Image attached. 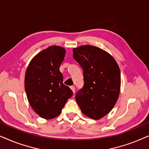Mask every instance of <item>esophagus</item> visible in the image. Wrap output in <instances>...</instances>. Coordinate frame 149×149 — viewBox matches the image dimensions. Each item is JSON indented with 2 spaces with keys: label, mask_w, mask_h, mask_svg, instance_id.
<instances>
[{
  "label": "esophagus",
  "mask_w": 149,
  "mask_h": 149,
  "mask_svg": "<svg viewBox=\"0 0 149 149\" xmlns=\"http://www.w3.org/2000/svg\"><path fill=\"white\" fill-rule=\"evenodd\" d=\"M70 89H72V92L74 93H75V87H74V86H70Z\"/></svg>",
  "instance_id": "34e87169"
}]
</instances>
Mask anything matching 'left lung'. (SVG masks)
I'll list each match as a JSON object with an SVG mask.
<instances>
[{"label": "left lung", "instance_id": "left-lung-1", "mask_svg": "<svg viewBox=\"0 0 149 149\" xmlns=\"http://www.w3.org/2000/svg\"><path fill=\"white\" fill-rule=\"evenodd\" d=\"M73 58L82 67L84 86L75 99L82 113L98 120L113 109L121 89V72L115 58L92 45L73 49Z\"/></svg>", "mask_w": 149, "mask_h": 149}]
</instances>
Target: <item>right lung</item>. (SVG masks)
Segmentation results:
<instances>
[{
  "label": "right lung",
  "instance_id": "right-lung-1",
  "mask_svg": "<svg viewBox=\"0 0 149 149\" xmlns=\"http://www.w3.org/2000/svg\"><path fill=\"white\" fill-rule=\"evenodd\" d=\"M65 54L64 47L50 46L36 54L26 69L24 85L28 102L43 119L58 117L73 94L63 83L60 71Z\"/></svg>",
  "mask_w": 149,
  "mask_h": 149
}]
</instances>
